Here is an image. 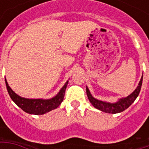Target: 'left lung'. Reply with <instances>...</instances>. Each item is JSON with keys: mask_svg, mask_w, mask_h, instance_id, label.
<instances>
[{"mask_svg": "<svg viewBox=\"0 0 149 149\" xmlns=\"http://www.w3.org/2000/svg\"><path fill=\"white\" fill-rule=\"evenodd\" d=\"M142 81H143V76L141 77V81L138 84V86L136 88V89L130 95H128V97H122L114 103L103 101V100H98L97 98L93 97L87 86H86V93H87L88 98L90 101V103L93 105L94 108H96V109L100 110L102 112H107V113L115 114V113H119V112L125 111L134 102L135 100L137 98L138 95L140 93L141 85H142Z\"/></svg>", "mask_w": 149, "mask_h": 149, "instance_id": "left-lung-1", "label": "left lung"}]
</instances>
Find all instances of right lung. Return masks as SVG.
Segmentation results:
<instances>
[{
	"mask_svg": "<svg viewBox=\"0 0 149 149\" xmlns=\"http://www.w3.org/2000/svg\"><path fill=\"white\" fill-rule=\"evenodd\" d=\"M68 83V81H67L64 86L61 88V90L59 91L58 93L50 99H29L21 97L14 93L11 88L9 87L8 82L5 79L6 88L13 101L23 111L29 114L33 115H43L58 108L64 100L65 89L67 88Z\"/></svg>",
	"mask_w": 149,
	"mask_h": 149,
	"instance_id": "1",
	"label": "right lung"
}]
</instances>
